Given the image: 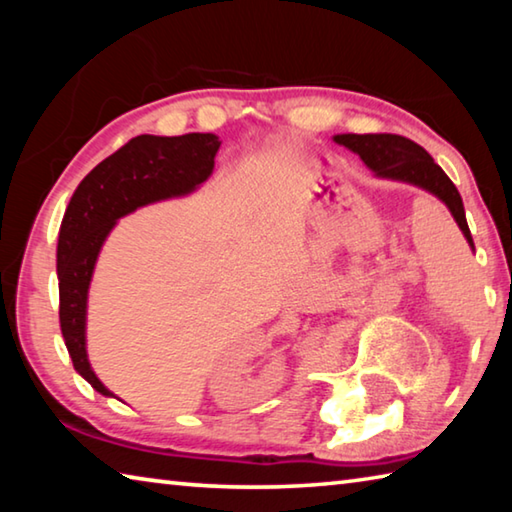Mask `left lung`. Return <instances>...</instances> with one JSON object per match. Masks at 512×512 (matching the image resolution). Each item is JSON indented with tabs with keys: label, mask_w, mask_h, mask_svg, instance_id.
Segmentation results:
<instances>
[{
	"label": "left lung",
	"mask_w": 512,
	"mask_h": 512,
	"mask_svg": "<svg viewBox=\"0 0 512 512\" xmlns=\"http://www.w3.org/2000/svg\"><path fill=\"white\" fill-rule=\"evenodd\" d=\"M334 142L345 146L359 155L366 162V167L379 178L402 180L415 187L427 189L429 194L440 198L452 212L454 221L467 239V244L474 250V241L467 228L463 198L458 194L456 185L447 178V173L433 162L431 155L422 149L420 144L411 142L409 137L377 133V135H334Z\"/></svg>",
	"instance_id": "8db88e82"
}]
</instances>
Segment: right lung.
I'll return each instance as SVG.
<instances>
[{
    "label": "right lung",
    "instance_id": "right-lung-1",
    "mask_svg": "<svg viewBox=\"0 0 512 512\" xmlns=\"http://www.w3.org/2000/svg\"><path fill=\"white\" fill-rule=\"evenodd\" d=\"M219 137L187 133L180 137L137 135L81 180L58 232L60 329L69 357L94 391L110 397L88 361L85 316L94 264L110 230L137 207L192 194L214 171Z\"/></svg>",
    "mask_w": 512,
    "mask_h": 512
}]
</instances>
